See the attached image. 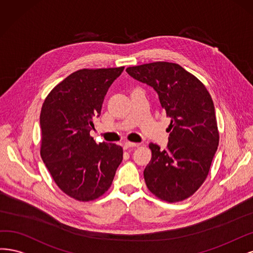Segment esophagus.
<instances>
[{"label":"esophagus","mask_w":253,"mask_h":253,"mask_svg":"<svg viewBox=\"0 0 253 253\" xmlns=\"http://www.w3.org/2000/svg\"><path fill=\"white\" fill-rule=\"evenodd\" d=\"M137 145H138V144H136V143L127 141V142L124 143V148H125V149H129V148H131V147H136Z\"/></svg>","instance_id":"obj_1"}]
</instances>
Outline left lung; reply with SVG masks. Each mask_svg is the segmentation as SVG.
Returning <instances> with one entry per match:
<instances>
[{
    "label": "left lung",
    "mask_w": 253,
    "mask_h": 253,
    "mask_svg": "<svg viewBox=\"0 0 253 253\" xmlns=\"http://www.w3.org/2000/svg\"><path fill=\"white\" fill-rule=\"evenodd\" d=\"M126 71L153 87L171 119L166 149L149 144L152 157L144 170L146 186L168 203L188 199L205 182L218 146L211 95L197 77L175 63L153 62Z\"/></svg>",
    "instance_id": "obj_1"
}]
</instances>
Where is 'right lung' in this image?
Wrapping results in <instances>:
<instances>
[{"mask_svg": "<svg viewBox=\"0 0 253 253\" xmlns=\"http://www.w3.org/2000/svg\"><path fill=\"white\" fill-rule=\"evenodd\" d=\"M124 66L80 69L48 93L40 115L41 157L59 188L80 202L99 199L112 184L123 160L116 144H96L90 135L104 97Z\"/></svg>", "mask_w": 253, "mask_h": 253, "instance_id": "1", "label": "right lung"}]
</instances>
